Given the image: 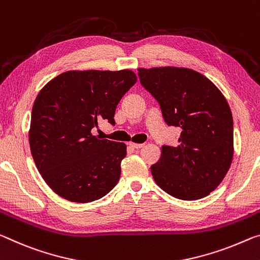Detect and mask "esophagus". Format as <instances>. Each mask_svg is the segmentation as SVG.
<instances>
[{"label":"esophagus","mask_w":260,"mask_h":260,"mask_svg":"<svg viewBox=\"0 0 260 260\" xmlns=\"http://www.w3.org/2000/svg\"><path fill=\"white\" fill-rule=\"evenodd\" d=\"M129 146L132 148H134V149H140V148H142L145 146V143H133V142H129Z\"/></svg>","instance_id":"1"}]
</instances>
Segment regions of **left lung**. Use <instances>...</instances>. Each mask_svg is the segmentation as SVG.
I'll use <instances>...</instances> for the list:
<instances>
[{
  "mask_svg": "<svg viewBox=\"0 0 260 260\" xmlns=\"http://www.w3.org/2000/svg\"><path fill=\"white\" fill-rule=\"evenodd\" d=\"M140 83L158 102L168 126L182 128L178 145L162 146L150 167L156 184L182 200L207 197L223 180L234 155L232 111L203 74L188 68H139Z\"/></svg>",
  "mask_w": 260,
  "mask_h": 260,
  "instance_id": "obj_1",
  "label": "left lung"
}]
</instances>
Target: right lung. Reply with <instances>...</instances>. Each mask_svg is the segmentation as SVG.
I'll return each mask as SVG.
<instances>
[{"instance_id": "add662e5", "label": "right lung", "mask_w": 260, "mask_h": 260, "mask_svg": "<svg viewBox=\"0 0 260 260\" xmlns=\"http://www.w3.org/2000/svg\"><path fill=\"white\" fill-rule=\"evenodd\" d=\"M135 83L129 69L71 71L40 90L28 141L37 169L56 194L91 203L117 185L126 145L98 139L91 129L102 119L114 125L118 103Z\"/></svg>"}]
</instances>
